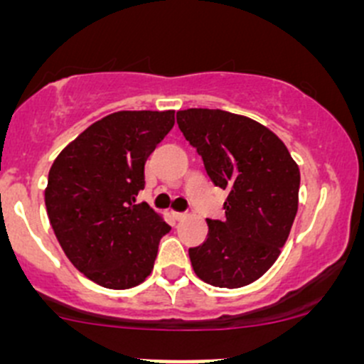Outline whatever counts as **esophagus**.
<instances>
[{
    "instance_id": "1",
    "label": "esophagus",
    "mask_w": 364,
    "mask_h": 364,
    "mask_svg": "<svg viewBox=\"0 0 364 364\" xmlns=\"http://www.w3.org/2000/svg\"><path fill=\"white\" fill-rule=\"evenodd\" d=\"M172 216H174L176 220H183L186 216V213H179V211H172Z\"/></svg>"
}]
</instances>
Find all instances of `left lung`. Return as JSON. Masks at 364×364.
Instances as JSON below:
<instances>
[{"mask_svg":"<svg viewBox=\"0 0 364 364\" xmlns=\"http://www.w3.org/2000/svg\"><path fill=\"white\" fill-rule=\"evenodd\" d=\"M215 186L227 190L225 220L208 218V240L190 248L197 277L237 289L262 277L280 255L297 213L299 167L264 124L220 109L176 114Z\"/></svg>","mask_w":364,"mask_h":364,"instance_id":"1","label":"left lung"}]
</instances>
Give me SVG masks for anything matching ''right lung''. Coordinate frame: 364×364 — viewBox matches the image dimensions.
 <instances>
[{
    "label": "right lung",
    "mask_w": 364,
    "mask_h": 364,
    "mask_svg": "<svg viewBox=\"0 0 364 364\" xmlns=\"http://www.w3.org/2000/svg\"><path fill=\"white\" fill-rule=\"evenodd\" d=\"M174 127V111H119L87 127L54 160L46 208L70 262L95 284L123 291L142 284L171 230L135 197L144 164Z\"/></svg>",
    "instance_id": "right-lung-1"
}]
</instances>
